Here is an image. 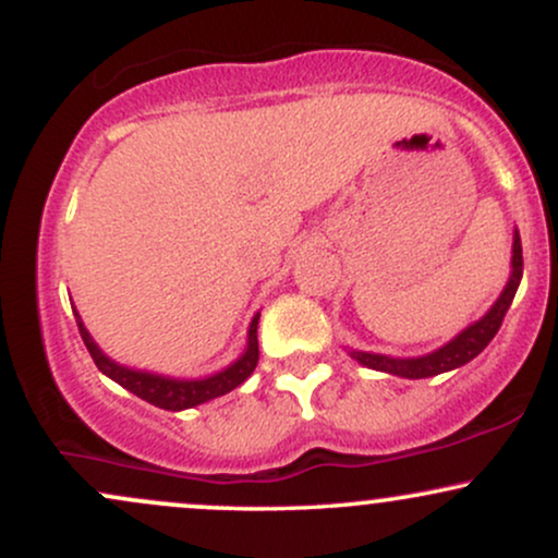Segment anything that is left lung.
<instances>
[{
    "label": "left lung",
    "mask_w": 558,
    "mask_h": 558,
    "mask_svg": "<svg viewBox=\"0 0 558 558\" xmlns=\"http://www.w3.org/2000/svg\"><path fill=\"white\" fill-rule=\"evenodd\" d=\"M522 265H524L522 241H520V233H514V246H511V275L501 296H498L496 304L490 306L488 315L480 317L475 325H470V328L459 332L453 341L440 345V349L433 351V354L414 356V360H393V356L369 354V351H351V356H354L360 364H364V367L377 369V373L409 377V380H420V377H433V375L448 373V369L462 367V364L475 360L480 351L493 341V336H496L498 328H501L506 312H509L511 301H514L517 288H520Z\"/></svg>",
    "instance_id": "8db88e82"
}]
</instances>
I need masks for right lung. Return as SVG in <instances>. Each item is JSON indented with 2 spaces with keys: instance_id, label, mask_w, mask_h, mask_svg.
<instances>
[{
  "instance_id": "1",
  "label": "right lung",
  "mask_w": 558,
  "mask_h": 558,
  "mask_svg": "<svg viewBox=\"0 0 558 558\" xmlns=\"http://www.w3.org/2000/svg\"><path fill=\"white\" fill-rule=\"evenodd\" d=\"M75 323H78L81 338L86 343L88 354L96 367L101 369L107 377H112L114 383L136 393L138 399L155 403L159 409H168V412H181V409H191L198 407L204 401H213L217 396H226L233 388H239L248 375L254 373L259 362V341H257V325H259V315L252 319V328H248V345L243 351V356L239 362L230 364L228 369L217 373L213 377H202V380H175V377H162V375H151V373H138V369L123 367V364L112 362L110 356L101 354L99 345L94 343V338L88 336V330L83 328L78 312H75Z\"/></svg>"
}]
</instances>
